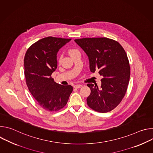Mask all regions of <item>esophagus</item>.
<instances>
[{
  "label": "esophagus",
  "instance_id": "1",
  "mask_svg": "<svg viewBox=\"0 0 153 153\" xmlns=\"http://www.w3.org/2000/svg\"><path fill=\"white\" fill-rule=\"evenodd\" d=\"M82 86V85H79V84H76V85H75L74 86V87L75 88H81Z\"/></svg>",
  "mask_w": 153,
  "mask_h": 153
}]
</instances>
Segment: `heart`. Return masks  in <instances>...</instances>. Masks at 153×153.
<instances>
[{
    "instance_id": "1",
    "label": "heart",
    "mask_w": 153,
    "mask_h": 153,
    "mask_svg": "<svg viewBox=\"0 0 153 153\" xmlns=\"http://www.w3.org/2000/svg\"><path fill=\"white\" fill-rule=\"evenodd\" d=\"M77 52H79V50L77 49H76V48H70L68 50V53L69 54V55L70 56H71L72 55H73L74 54L77 53Z\"/></svg>"
}]
</instances>
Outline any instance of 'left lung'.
Listing matches in <instances>:
<instances>
[{
    "instance_id": "left-lung-1",
    "label": "left lung",
    "mask_w": 153,
    "mask_h": 153,
    "mask_svg": "<svg viewBox=\"0 0 153 153\" xmlns=\"http://www.w3.org/2000/svg\"><path fill=\"white\" fill-rule=\"evenodd\" d=\"M86 53L90 71L103 76L100 88L87 84L91 93L86 99L88 106L99 113L111 111L124 97L130 77V66L127 54L120 43L106 37L75 39Z\"/></svg>"
}]
</instances>
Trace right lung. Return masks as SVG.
Returning a JSON list of instances; mask_svg holds the SVG:
<instances>
[{"instance_id":"right-lung-1","label":"right lung","mask_w":153,"mask_h":153,"mask_svg":"<svg viewBox=\"0 0 153 153\" xmlns=\"http://www.w3.org/2000/svg\"><path fill=\"white\" fill-rule=\"evenodd\" d=\"M71 39L47 37L31 45L24 57V74L28 90L43 109L57 111L67 105L71 85L56 83L51 77L57 67V53Z\"/></svg>"}]
</instances>
